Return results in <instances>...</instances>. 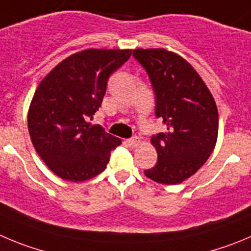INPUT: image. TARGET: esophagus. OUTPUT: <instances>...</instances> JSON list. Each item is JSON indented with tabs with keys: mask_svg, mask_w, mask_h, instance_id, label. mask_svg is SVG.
<instances>
[{
	"mask_svg": "<svg viewBox=\"0 0 251 251\" xmlns=\"http://www.w3.org/2000/svg\"><path fill=\"white\" fill-rule=\"evenodd\" d=\"M126 144H127L130 147H136V146H139L140 139H139V137L135 136V137H132V139L126 140Z\"/></svg>",
	"mask_w": 251,
	"mask_h": 251,
	"instance_id": "obj_1",
	"label": "esophagus"
}]
</instances>
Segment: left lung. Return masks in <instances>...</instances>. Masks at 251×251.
<instances>
[{"mask_svg":"<svg viewBox=\"0 0 251 251\" xmlns=\"http://www.w3.org/2000/svg\"><path fill=\"white\" fill-rule=\"evenodd\" d=\"M132 54L149 73L156 116L167 126L166 132L152 136L158 158L145 175L157 183H182L204 165L217 144L215 100L196 69L177 53L139 48Z\"/></svg>","mask_w":251,"mask_h":251,"instance_id":"obj_1","label":"left lung"}]
</instances>
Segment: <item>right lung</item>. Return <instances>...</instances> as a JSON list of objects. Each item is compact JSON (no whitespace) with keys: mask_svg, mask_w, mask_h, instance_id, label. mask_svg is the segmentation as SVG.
I'll return each instance as SVG.
<instances>
[{"mask_svg":"<svg viewBox=\"0 0 251 251\" xmlns=\"http://www.w3.org/2000/svg\"><path fill=\"white\" fill-rule=\"evenodd\" d=\"M131 49H84L63 59L37 86L27 121L30 141L49 170L64 181L83 182L106 168L121 140L89 118L97 112L109 76Z\"/></svg>","mask_w":251,"mask_h":251,"instance_id":"add662e5","label":"right lung"}]
</instances>
